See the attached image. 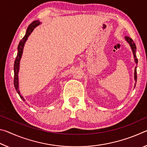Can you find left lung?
I'll list each match as a JSON object with an SVG mask.
<instances>
[{
    "mask_svg": "<svg viewBox=\"0 0 147 147\" xmlns=\"http://www.w3.org/2000/svg\"><path fill=\"white\" fill-rule=\"evenodd\" d=\"M125 39L126 40V41L128 42L130 45V46L131 49V51H132V53L134 54V59H135V62L136 63H138V59L136 58V44L134 43V41L132 40V39L130 38V37L126 36L125 37ZM136 68H135V71H134V79H135V81L137 82V71H136ZM136 86V84H135ZM134 86V87H135Z\"/></svg>",
    "mask_w": 147,
    "mask_h": 147,
    "instance_id": "left-lung-1",
    "label": "left lung"
}]
</instances>
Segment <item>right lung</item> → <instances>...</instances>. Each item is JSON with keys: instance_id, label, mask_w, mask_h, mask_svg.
<instances>
[{"instance_id": "1", "label": "right lung", "mask_w": 147, "mask_h": 147, "mask_svg": "<svg viewBox=\"0 0 147 147\" xmlns=\"http://www.w3.org/2000/svg\"><path fill=\"white\" fill-rule=\"evenodd\" d=\"M41 24L40 22L38 20L37 21H34L32 22V23L30 24L28 26V28L26 30V32L25 36H24V38L21 39V41L19 42L18 47H17V49H18V53H17V55L16 58V60H15L14 62V67H13V69H14V80H13V83H14V86L15 88L16 89V91L19 94L20 97L22 98V100L23 101H25L24 98H23V96L21 95V93H20V91L19 89V78H18V74H19V64H20V60H21V58L22 57V54H23V48L24 46V43H26V41L28 39V36L30 35V34L32 32V31L34 30V29L36 28V26H39V24Z\"/></svg>"}]
</instances>
